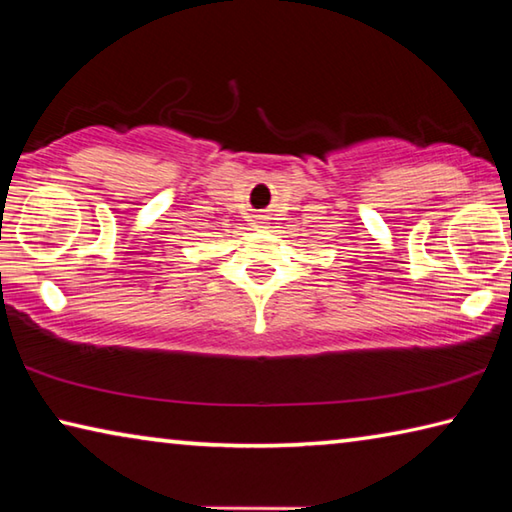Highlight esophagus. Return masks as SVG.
I'll list each match as a JSON object with an SVG mask.
<instances>
[{"instance_id":"34e87169","label":"esophagus","mask_w":512,"mask_h":512,"mask_svg":"<svg viewBox=\"0 0 512 512\" xmlns=\"http://www.w3.org/2000/svg\"><path fill=\"white\" fill-rule=\"evenodd\" d=\"M257 223H266V216H257Z\"/></svg>"}]
</instances>
